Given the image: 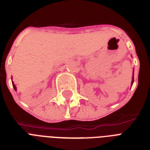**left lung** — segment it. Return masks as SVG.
<instances>
[{
    "instance_id": "8db88e82",
    "label": "left lung",
    "mask_w": 150,
    "mask_h": 150,
    "mask_svg": "<svg viewBox=\"0 0 150 150\" xmlns=\"http://www.w3.org/2000/svg\"><path fill=\"white\" fill-rule=\"evenodd\" d=\"M133 82H134V69H133V75H132V83H131V85L132 86Z\"/></svg>"
}]
</instances>
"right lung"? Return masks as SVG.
Masks as SVG:
<instances>
[{
    "label": "right lung",
    "instance_id": "obj_1",
    "mask_svg": "<svg viewBox=\"0 0 150 150\" xmlns=\"http://www.w3.org/2000/svg\"><path fill=\"white\" fill-rule=\"evenodd\" d=\"M12 86H13V88H14V89H15V91H16V90H17V88H16V86H15V85L14 84V82H12Z\"/></svg>",
    "mask_w": 150,
    "mask_h": 150
}]
</instances>
